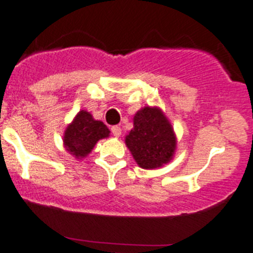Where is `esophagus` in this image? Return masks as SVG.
I'll return each mask as SVG.
<instances>
[{
    "label": "esophagus",
    "mask_w": 253,
    "mask_h": 253,
    "mask_svg": "<svg viewBox=\"0 0 253 253\" xmlns=\"http://www.w3.org/2000/svg\"><path fill=\"white\" fill-rule=\"evenodd\" d=\"M112 133H113V136H116V137H120L121 133H122V129H121L120 126H113L111 128Z\"/></svg>",
    "instance_id": "esophagus-1"
}]
</instances>
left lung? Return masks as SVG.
Segmentation results:
<instances>
[{"instance_id":"obj_1","label":"left lung","mask_w":253,"mask_h":253,"mask_svg":"<svg viewBox=\"0 0 253 253\" xmlns=\"http://www.w3.org/2000/svg\"><path fill=\"white\" fill-rule=\"evenodd\" d=\"M126 145L141 168H158L172 159L174 132L160 109L145 107L133 117V129L126 136Z\"/></svg>"}]
</instances>
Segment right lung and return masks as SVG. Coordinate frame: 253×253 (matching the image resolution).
I'll list each match as a JSON object with an SVG mask.
<instances>
[{"mask_svg": "<svg viewBox=\"0 0 253 253\" xmlns=\"http://www.w3.org/2000/svg\"><path fill=\"white\" fill-rule=\"evenodd\" d=\"M109 129L100 121H95L89 112L80 111L67 127L63 142L67 151L78 158L86 157L96 141L108 137Z\"/></svg>", "mask_w": 253, "mask_h": 253, "instance_id": "right-lung-1", "label": "right lung"}]
</instances>
